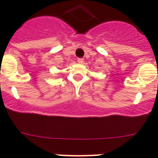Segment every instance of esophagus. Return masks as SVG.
I'll return each instance as SVG.
<instances>
[{"label":"esophagus","mask_w":158,"mask_h":158,"mask_svg":"<svg viewBox=\"0 0 158 158\" xmlns=\"http://www.w3.org/2000/svg\"><path fill=\"white\" fill-rule=\"evenodd\" d=\"M77 62L79 64H82L83 62H84V59H83V58H78L77 59Z\"/></svg>","instance_id":"obj_1"}]
</instances>
